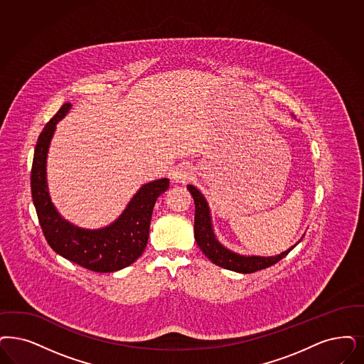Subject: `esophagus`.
Masks as SVG:
<instances>
[{"label":"esophagus","instance_id":"1","mask_svg":"<svg viewBox=\"0 0 364 364\" xmlns=\"http://www.w3.org/2000/svg\"><path fill=\"white\" fill-rule=\"evenodd\" d=\"M171 176H173V181L179 183H186L191 176V170L188 166H178L174 168Z\"/></svg>","mask_w":364,"mask_h":364}]
</instances>
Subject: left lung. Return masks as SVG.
Masks as SVG:
<instances>
[{"label": "left lung", "mask_w": 364, "mask_h": 364, "mask_svg": "<svg viewBox=\"0 0 364 364\" xmlns=\"http://www.w3.org/2000/svg\"><path fill=\"white\" fill-rule=\"evenodd\" d=\"M188 190L193 196V200L196 203V215H194V237L202 252L210 262H213L217 266L223 269H232L236 272L242 274H251L259 269H267L269 266L278 263L281 259L287 255L296 245L289 248L287 251L282 252L281 255L269 256H242L235 254L227 250L224 245H221L215 239L213 229H212V220L208 202L201 193L188 185Z\"/></svg>", "instance_id": "8db88e82"}]
</instances>
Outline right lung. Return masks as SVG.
Segmentation results:
<instances>
[{
  "instance_id": "1",
  "label": "right lung",
  "mask_w": 364,
  "mask_h": 364,
  "mask_svg": "<svg viewBox=\"0 0 364 364\" xmlns=\"http://www.w3.org/2000/svg\"><path fill=\"white\" fill-rule=\"evenodd\" d=\"M71 104L66 102L43 128L31 170V191L43 235L56 254L83 269L113 272L132 264L143 254L149 236L154 205L170 185L167 178L149 182L135 194L122 215L107 228L81 229L65 221L55 210L46 181V161L55 125Z\"/></svg>"
}]
</instances>
